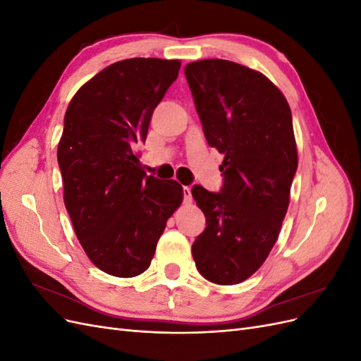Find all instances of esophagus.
Returning a JSON list of instances; mask_svg holds the SVG:
<instances>
[{
  "mask_svg": "<svg viewBox=\"0 0 361 361\" xmlns=\"http://www.w3.org/2000/svg\"><path fill=\"white\" fill-rule=\"evenodd\" d=\"M183 202L185 203H191L192 197H191V188L190 187H183Z\"/></svg>",
  "mask_w": 361,
  "mask_h": 361,
  "instance_id": "34e87169",
  "label": "esophagus"
}]
</instances>
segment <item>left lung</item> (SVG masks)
Listing matches in <instances>:
<instances>
[{
    "mask_svg": "<svg viewBox=\"0 0 361 361\" xmlns=\"http://www.w3.org/2000/svg\"><path fill=\"white\" fill-rule=\"evenodd\" d=\"M207 145L224 154L223 187L191 192L206 216L192 257L216 285H236L262 267L274 247L298 167L292 113L265 75L228 60L185 66Z\"/></svg>",
    "mask_w": 361,
    "mask_h": 361,
    "instance_id": "left-lung-1",
    "label": "left lung"
}]
</instances>
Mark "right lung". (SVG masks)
<instances>
[{"mask_svg": "<svg viewBox=\"0 0 361 361\" xmlns=\"http://www.w3.org/2000/svg\"><path fill=\"white\" fill-rule=\"evenodd\" d=\"M179 69V60L113 63L76 92L64 114L57 150L64 204L85 255L114 277L149 268L183 199L176 180L146 176L134 152Z\"/></svg>", "mask_w": 361, "mask_h": 361, "instance_id": "add662e5", "label": "right lung"}]
</instances>
